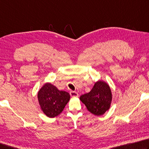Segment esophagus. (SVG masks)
<instances>
[{
	"label": "esophagus",
	"mask_w": 149,
	"mask_h": 149,
	"mask_svg": "<svg viewBox=\"0 0 149 149\" xmlns=\"http://www.w3.org/2000/svg\"><path fill=\"white\" fill-rule=\"evenodd\" d=\"M70 96H72V97H77L78 96H79L78 93H76V92H75V91H70Z\"/></svg>",
	"instance_id": "obj_1"
}]
</instances>
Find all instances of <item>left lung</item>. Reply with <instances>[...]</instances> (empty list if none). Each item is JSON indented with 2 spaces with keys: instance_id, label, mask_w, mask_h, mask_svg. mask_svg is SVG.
<instances>
[{
  "instance_id": "obj_1",
  "label": "left lung",
  "mask_w": 149,
  "mask_h": 149,
  "mask_svg": "<svg viewBox=\"0 0 149 149\" xmlns=\"http://www.w3.org/2000/svg\"><path fill=\"white\" fill-rule=\"evenodd\" d=\"M81 101L88 111L93 115L100 116L109 110L112 101V93L110 86L103 81H98L94 84L88 93L80 96Z\"/></svg>"
}]
</instances>
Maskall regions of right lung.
Returning a JSON list of instances; mask_svg holds the SVG:
<instances>
[{"instance_id": "1", "label": "right lung", "mask_w": 149, "mask_h": 149, "mask_svg": "<svg viewBox=\"0 0 149 149\" xmlns=\"http://www.w3.org/2000/svg\"><path fill=\"white\" fill-rule=\"evenodd\" d=\"M70 95L68 93L58 89L49 83H46L40 89L38 93V100L44 114L48 117L53 118L61 114Z\"/></svg>"}]
</instances>
